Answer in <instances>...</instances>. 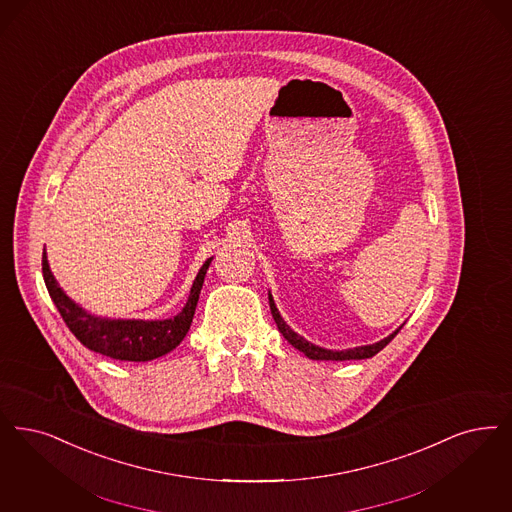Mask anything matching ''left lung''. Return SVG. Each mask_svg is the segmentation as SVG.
<instances>
[{"instance_id":"left-lung-1","label":"left lung","mask_w":512,"mask_h":512,"mask_svg":"<svg viewBox=\"0 0 512 512\" xmlns=\"http://www.w3.org/2000/svg\"><path fill=\"white\" fill-rule=\"evenodd\" d=\"M268 305H270L272 318H274L276 326L280 329V333L286 337L287 343L293 345L297 350H301L310 360H335V362H343V360H364V358H371V356H375L379 350H383V348L387 347L390 341L398 335V331L402 329V326H404V324H402L396 331H392L389 337H385V339H381V341H377V343H373V345H362V347L347 348V350H329V348L318 347V345L310 343L305 337H301L299 333H295L293 329L289 328L286 324V320L282 318L280 310L276 308V303H274L270 291H268Z\"/></svg>"}]
</instances>
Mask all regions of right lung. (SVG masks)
Instances as JSON below:
<instances>
[{"mask_svg": "<svg viewBox=\"0 0 512 512\" xmlns=\"http://www.w3.org/2000/svg\"><path fill=\"white\" fill-rule=\"evenodd\" d=\"M211 261L213 257H209L200 268L183 310L167 320H116L91 314L62 291L49 268L45 251L41 257V270L47 291L61 312L62 320L82 345L114 360L148 362L179 347L188 333Z\"/></svg>", "mask_w": 512, "mask_h": 512, "instance_id": "add662e5", "label": "right lung"}]
</instances>
